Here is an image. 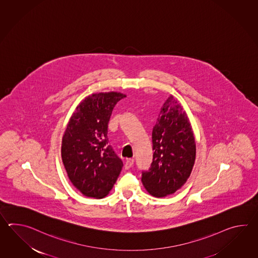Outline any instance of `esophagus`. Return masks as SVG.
Masks as SVG:
<instances>
[{
    "label": "esophagus",
    "mask_w": 258,
    "mask_h": 258,
    "mask_svg": "<svg viewBox=\"0 0 258 258\" xmlns=\"http://www.w3.org/2000/svg\"><path fill=\"white\" fill-rule=\"evenodd\" d=\"M134 162H135V160L134 159H128L126 161H125V164H124V168H125V170H128V169H130L132 166L134 165Z\"/></svg>",
    "instance_id": "obj_1"
}]
</instances>
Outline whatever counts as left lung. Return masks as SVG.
Returning <instances> with one entry per match:
<instances>
[{"instance_id": "8db88e82", "label": "left lung", "mask_w": 258, "mask_h": 258, "mask_svg": "<svg viewBox=\"0 0 258 258\" xmlns=\"http://www.w3.org/2000/svg\"><path fill=\"white\" fill-rule=\"evenodd\" d=\"M153 161L142 172L143 185L155 198L179 190L192 172L196 141L192 126L178 100L170 95L159 111L152 131Z\"/></svg>"}]
</instances>
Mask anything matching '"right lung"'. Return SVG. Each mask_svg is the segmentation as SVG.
Wrapping results in <instances>:
<instances>
[{"label": "right lung", "mask_w": 258, "mask_h": 258, "mask_svg": "<svg viewBox=\"0 0 258 258\" xmlns=\"http://www.w3.org/2000/svg\"><path fill=\"white\" fill-rule=\"evenodd\" d=\"M120 92L92 94L73 113L61 141V159L74 186L88 198H103L115 183L122 161L108 145L113 108Z\"/></svg>", "instance_id": "1"}]
</instances>
